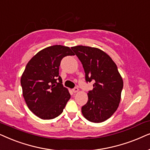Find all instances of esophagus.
Returning <instances> with one entry per match:
<instances>
[{
  "instance_id": "obj_1",
  "label": "esophagus",
  "mask_w": 150,
  "mask_h": 150,
  "mask_svg": "<svg viewBox=\"0 0 150 150\" xmlns=\"http://www.w3.org/2000/svg\"><path fill=\"white\" fill-rule=\"evenodd\" d=\"M79 91V88H77V87H75L73 89V92L74 93H77V92Z\"/></svg>"
}]
</instances>
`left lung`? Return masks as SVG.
Listing matches in <instances>:
<instances>
[{"label": "left lung", "mask_w": 150, "mask_h": 150, "mask_svg": "<svg viewBox=\"0 0 150 150\" xmlns=\"http://www.w3.org/2000/svg\"><path fill=\"white\" fill-rule=\"evenodd\" d=\"M82 64L86 82L94 81L88 91L87 103L81 112L87 120L103 122L117 110L121 100L123 82L117 65L105 52L97 48L76 46L71 47Z\"/></svg>", "instance_id": "left-lung-1"}]
</instances>
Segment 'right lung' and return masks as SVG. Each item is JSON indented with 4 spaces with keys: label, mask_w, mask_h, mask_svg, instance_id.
I'll return each mask as SVG.
<instances>
[{
    "label": "right lung",
    "mask_w": 150,
    "mask_h": 150,
    "mask_svg": "<svg viewBox=\"0 0 150 150\" xmlns=\"http://www.w3.org/2000/svg\"><path fill=\"white\" fill-rule=\"evenodd\" d=\"M75 54L68 47L53 45L39 51L26 66L21 83L30 110L42 119H52L63 112L71 98L62 85L59 68L62 58Z\"/></svg>",
    "instance_id": "add662e5"
}]
</instances>
